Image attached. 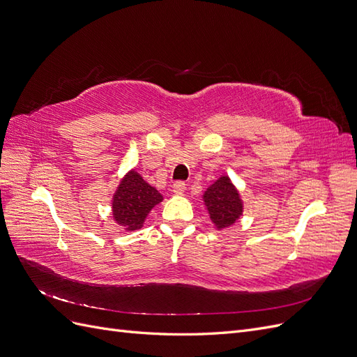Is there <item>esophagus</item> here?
I'll return each mask as SVG.
<instances>
[{
  "label": "esophagus",
  "mask_w": 357,
  "mask_h": 357,
  "mask_svg": "<svg viewBox=\"0 0 357 357\" xmlns=\"http://www.w3.org/2000/svg\"><path fill=\"white\" fill-rule=\"evenodd\" d=\"M186 190V185H185V181H176L174 185H172V192L176 193V195H181L183 192Z\"/></svg>",
  "instance_id": "1"
}]
</instances>
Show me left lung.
Returning a JSON list of instances; mask_svg holds the SVG:
<instances>
[{
	"label": "left lung",
	"instance_id": "1",
	"mask_svg": "<svg viewBox=\"0 0 357 357\" xmlns=\"http://www.w3.org/2000/svg\"><path fill=\"white\" fill-rule=\"evenodd\" d=\"M204 202L207 205L211 222L218 229L228 228L240 219L243 214V202L238 190L229 177H220L205 190Z\"/></svg>",
	"mask_w": 357,
	"mask_h": 357
}]
</instances>
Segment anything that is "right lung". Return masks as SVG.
Segmentation results:
<instances>
[{"label": "right lung", "instance_id": "obj_1", "mask_svg": "<svg viewBox=\"0 0 357 357\" xmlns=\"http://www.w3.org/2000/svg\"><path fill=\"white\" fill-rule=\"evenodd\" d=\"M159 202H162L160 193L132 169L123 177L113 197V219L125 226L126 231L139 229L146 215Z\"/></svg>", "mask_w": 357, "mask_h": 357}]
</instances>
